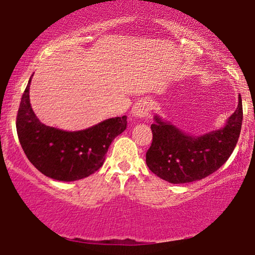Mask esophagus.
Listing matches in <instances>:
<instances>
[{
    "instance_id": "obj_1",
    "label": "esophagus",
    "mask_w": 255,
    "mask_h": 255,
    "mask_svg": "<svg viewBox=\"0 0 255 255\" xmlns=\"http://www.w3.org/2000/svg\"><path fill=\"white\" fill-rule=\"evenodd\" d=\"M151 106L149 100L140 99L138 101L135 102L133 107V115L135 118H144L150 113Z\"/></svg>"
}]
</instances>
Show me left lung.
I'll use <instances>...</instances> for the list:
<instances>
[{
    "label": "left lung",
    "instance_id": "8db88e82",
    "mask_svg": "<svg viewBox=\"0 0 255 255\" xmlns=\"http://www.w3.org/2000/svg\"><path fill=\"white\" fill-rule=\"evenodd\" d=\"M154 119L147 166L170 183L193 182L218 170L233 153L243 125V102L239 94V104L226 126L201 136H189L159 117Z\"/></svg>",
    "mask_w": 255,
    "mask_h": 255
}]
</instances>
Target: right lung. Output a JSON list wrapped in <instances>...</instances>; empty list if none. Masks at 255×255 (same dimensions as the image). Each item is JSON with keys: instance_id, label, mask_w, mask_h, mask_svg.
Returning a JSON list of instances; mask_svg holds the SVG:
<instances>
[{"instance_id": "1", "label": "right lung", "mask_w": 255, "mask_h": 255, "mask_svg": "<svg viewBox=\"0 0 255 255\" xmlns=\"http://www.w3.org/2000/svg\"><path fill=\"white\" fill-rule=\"evenodd\" d=\"M30 80L16 117L17 136L28 160L42 174L59 181H75L95 173L104 165L112 141L127 128V117L108 119L79 131L48 127L31 109Z\"/></svg>"}]
</instances>
